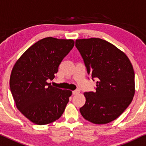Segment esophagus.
I'll list each match as a JSON object with an SVG mask.
<instances>
[{"label":"esophagus","mask_w":146,"mask_h":146,"mask_svg":"<svg viewBox=\"0 0 146 146\" xmlns=\"http://www.w3.org/2000/svg\"><path fill=\"white\" fill-rule=\"evenodd\" d=\"M79 93H80V91H79V90H75V91H73V95H77Z\"/></svg>","instance_id":"1"}]
</instances>
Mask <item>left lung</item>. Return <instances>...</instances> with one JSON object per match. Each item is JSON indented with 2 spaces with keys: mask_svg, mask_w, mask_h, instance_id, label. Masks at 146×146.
I'll list each match as a JSON object with an SVG mask.
<instances>
[{
  "mask_svg": "<svg viewBox=\"0 0 146 146\" xmlns=\"http://www.w3.org/2000/svg\"><path fill=\"white\" fill-rule=\"evenodd\" d=\"M87 73L96 78V92H85L81 114L95 124H106L119 117L135 94V74L127 56L115 45L99 38L77 39Z\"/></svg>",
  "mask_w": 146,
  "mask_h": 146,
  "instance_id": "8db88e82",
  "label": "left lung"
}]
</instances>
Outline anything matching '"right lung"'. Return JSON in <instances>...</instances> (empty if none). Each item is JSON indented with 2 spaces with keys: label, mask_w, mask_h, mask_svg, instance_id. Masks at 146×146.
<instances>
[{
  "label": "right lung",
  "mask_w": 146,
  "mask_h": 146,
  "mask_svg": "<svg viewBox=\"0 0 146 146\" xmlns=\"http://www.w3.org/2000/svg\"><path fill=\"white\" fill-rule=\"evenodd\" d=\"M72 39L46 37L31 46L15 63L10 87L17 108L36 125H45L62 115L72 91L52 86L63 58L74 46Z\"/></svg>",
  "instance_id": "add662e5"
}]
</instances>
